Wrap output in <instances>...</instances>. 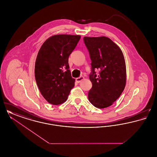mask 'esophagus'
<instances>
[{
	"instance_id": "34e87169",
	"label": "esophagus",
	"mask_w": 157,
	"mask_h": 157,
	"mask_svg": "<svg viewBox=\"0 0 157 157\" xmlns=\"http://www.w3.org/2000/svg\"><path fill=\"white\" fill-rule=\"evenodd\" d=\"M84 79V77L83 76H79V78H77L76 79V82H77V83H79V82H81L82 80H83Z\"/></svg>"
}]
</instances>
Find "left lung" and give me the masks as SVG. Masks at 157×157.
Masks as SVG:
<instances>
[{
	"instance_id": "obj_1",
	"label": "left lung",
	"mask_w": 157,
	"mask_h": 157,
	"mask_svg": "<svg viewBox=\"0 0 157 157\" xmlns=\"http://www.w3.org/2000/svg\"><path fill=\"white\" fill-rule=\"evenodd\" d=\"M83 41L91 60L90 79L92 86L88 99L96 108H107L120 97L125 86L126 65L123 53L108 37H84Z\"/></svg>"
}]
</instances>
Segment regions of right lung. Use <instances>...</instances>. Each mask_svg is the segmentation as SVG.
I'll return each instance as SVG.
<instances>
[{"label": "right lung", "mask_w": 157, "mask_h": 157, "mask_svg": "<svg viewBox=\"0 0 157 157\" xmlns=\"http://www.w3.org/2000/svg\"><path fill=\"white\" fill-rule=\"evenodd\" d=\"M80 38L79 35H54L45 40L37 53L36 82L42 96L51 104L65 102L75 85L68 58Z\"/></svg>", "instance_id": "add662e5"}]
</instances>
